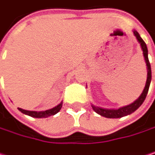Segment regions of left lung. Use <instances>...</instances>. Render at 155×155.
I'll return each instance as SVG.
<instances>
[{"label": "left lung", "mask_w": 155, "mask_h": 155, "mask_svg": "<svg viewBox=\"0 0 155 155\" xmlns=\"http://www.w3.org/2000/svg\"><path fill=\"white\" fill-rule=\"evenodd\" d=\"M134 35L136 37L138 42L141 45V48L143 49V57H144V60H145V63H146V66H147V79H146V84H145L144 89H143V93L141 94V96L134 103H132V104H130L128 106L120 107L118 109H107V108H102V107H96V106L92 105L93 110L96 113H97L98 115H100V116H105V117H107V118H119V117L128 116V115L132 114L133 112H134L136 109H138L141 107V105L143 103V101H144V99H145V97L147 96L149 87H150V83H151V79H152L151 65H150V62H149V59H148V49H147V46H146L145 42L140 37L139 33L136 31H134Z\"/></svg>", "instance_id": "8db88e82"}]
</instances>
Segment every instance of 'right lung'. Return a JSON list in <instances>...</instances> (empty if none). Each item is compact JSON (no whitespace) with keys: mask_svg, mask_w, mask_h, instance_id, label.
Listing matches in <instances>:
<instances>
[{"mask_svg":"<svg viewBox=\"0 0 155 155\" xmlns=\"http://www.w3.org/2000/svg\"><path fill=\"white\" fill-rule=\"evenodd\" d=\"M62 107V102L60 104H58L57 107L51 108V109H48V110H46V111H29V110H24L22 108H18L21 113L27 115V116H31V117H35V118H46V117H48L50 116H54L56 115L58 112H59V110L61 109Z\"/></svg>","mask_w":155,"mask_h":155,"instance_id":"1","label":"right lung"}]
</instances>
